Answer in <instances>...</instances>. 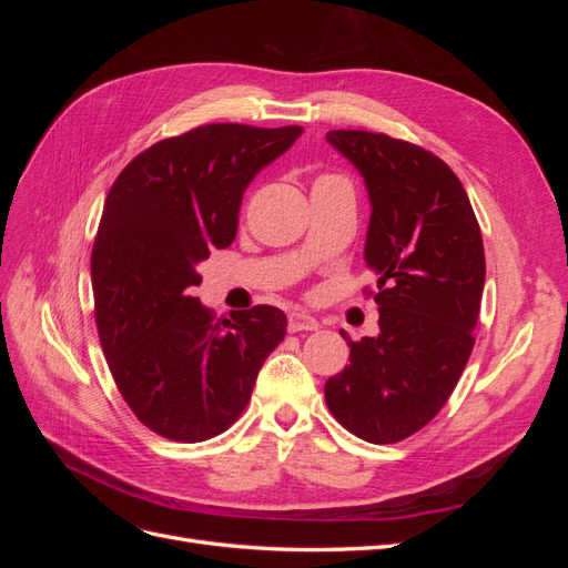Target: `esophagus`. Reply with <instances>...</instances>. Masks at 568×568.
Segmentation results:
<instances>
[{
  "label": "esophagus",
  "instance_id": "esophagus-1",
  "mask_svg": "<svg viewBox=\"0 0 568 568\" xmlns=\"http://www.w3.org/2000/svg\"><path fill=\"white\" fill-rule=\"evenodd\" d=\"M317 326V320L303 311H294L288 315V332H315Z\"/></svg>",
  "mask_w": 568,
  "mask_h": 568
}]
</instances>
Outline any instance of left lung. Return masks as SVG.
Returning a JSON list of instances; mask_svg holds the SVG:
<instances>
[{
  "label": "left lung",
  "instance_id": "8db88e82",
  "mask_svg": "<svg viewBox=\"0 0 568 568\" xmlns=\"http://www.w3.org/2000/svg\"><path fill=\"white\" fill-rule=\"evenodd\" d=\"M326 142L365 178V244L379 336L351 341V365L324 384L336 422L367 443L417 434L448 403L474 348L486 255L462 182L438 156L384 132L332 130Z\"/></svg>",
  "mask_w": 568,
  "mask_h": 568
}]
</instances>
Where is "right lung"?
Segmentation results:
<instances>
[{"mask_svg": "<svg viewBox=\"0 0 568 568\" xmlns=\"http://www.w3.org/2000/svg\"><path fill=\"white\" fill-rule=\"evenodd\" d=\"M301 132L201 125L134 156L106 196L92 248L99 341L134 417L168 440L227 432L284 341L280 307L215 320L192 288L196 265L234 242L248 182Z\"/></svg>", "mask_w": 568, "mask_h": 568, "instance_id": "obj_1", "label": "right lung"}]
</instances>
